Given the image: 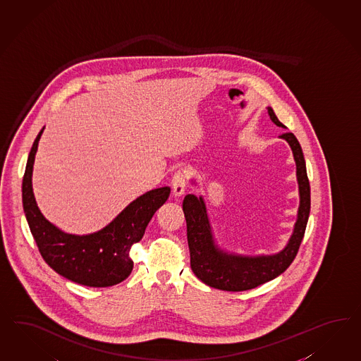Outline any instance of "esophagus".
<instances>
[{
	"label": "esophagus",
	"mask_w": 361,
	"mask_h": 361,
	"mask_svg": "<svg viewBox=\"0 0 361 361\" xmlns=\"http://www.w3.org/2000/svg\"><path fill=\"white\" fill-rule=\"evenodd\" d=\"M186 186V175L185 172L178 171L173 178H172V193L175 195L176 198L181 197L185 193Z\"/></svg>",
	"instance_id": "34e87169"
}]
</instances>
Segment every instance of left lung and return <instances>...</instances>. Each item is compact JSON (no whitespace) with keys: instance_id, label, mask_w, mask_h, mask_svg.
Instances as JSON below:
<instances>
[{"instance_id":"left-lung-1","label":"left lung","mask_w":361,"mask_h":361,"mask_svg":"<svg viewBox=\"0 0 361 361\" xmlns=\"http://www.w3.org/2000/svg\"><path fill=\"white\" fill-rule=\"evenodd\" d=\"M267 109L273 123L285 128L272 107ZM280 139H283L292 148L300 195V206L292 235L280 252L251 256L226 251L216 243L204 197L188 195L183 201L190 267L195 276L207 286L226 292L254 289L285 272L298 252L310 214V184L302 148L297 137L292 133H285L280 135ZM192 184L197 185L195 180H192Z\"/></svg>"}]
</instances>
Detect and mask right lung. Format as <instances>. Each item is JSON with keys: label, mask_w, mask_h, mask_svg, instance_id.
I'll use <instances>...</instances> for the list:
<instances>
[{"label": "right lung", "mask_w": 361, "mask_h": 361, "mask_svg": "<svg viewBox=\"0 0 361 361\" xmlns=\"http://www.w3.org/2000/svg\"><path fill=\"white\" fill-rule=\"evenodd\" d=\"M43 130L31 147L22 183L23 210L42 257L55 272L80 285L106 288L122 283L134 267L128 256L131 245L143 238L147 224L164 205L171 188H157L137 197L96 233L68 234L42 214L32 190V169Z\"/></svg>", "instance_id": "obj_1"}]
</instances>
